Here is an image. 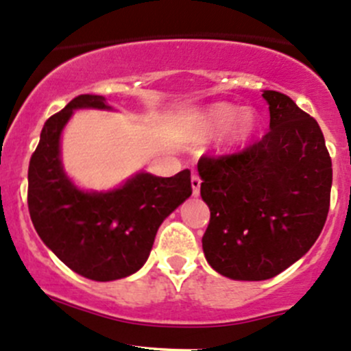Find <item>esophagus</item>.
I'll use <instances>...</instances> for the list:
<instances>
[{
    "label": "esophagus",
    "mask_w": 351,
    "mask_h": 351,
    "mask_svg": "<svg viewBox=\"0 0 351 351\" xmlns=\"http://www.w3.org/2000/svg\"><path fill=\"white\" fill-rule=\"evenodd\" d=\"M200 185H202L200 176L191 175V188H193V197H198V195H200Z\"/></svg>",
    "instance_id": "1"
}]
</instances>
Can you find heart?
Returning <instances> with one entry per match:
<instances>
[{"label": "heart", "mask_w": 351, "mask_h": 351, "mask_svg": "<svg viewBox=\"0 0 351 351\" xmlns=\"http://www.w3.org/2000/svg\"><path fill=\"white\" fill-rule=\"evenodd\" d=\"M259 129V114L254 109H241L232 102H213L198 114V132L204 138L220 132L217 147L220 151L234 147L249 141Z\"/></svg>", "instance_id": "obj_1"}]
</instances>
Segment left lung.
<instances>
[{"instance_id": "left-lung-1", "label": "left lung", "mask_w": 351, "mask_h": 351, "mask_svg": "<svg viewBox=\"0 0 351 351\" xmlns=\"http://www.w3.org/2000/svg\"><path fill=\"white\" fill-rule=\"evenodd\" d=\"M263 97L271 123L259 143L198 161L205 259L235 281L271 279L300 261L330 210L333 169L318 123L281 92Z\"/></svg>"}]
</instances>
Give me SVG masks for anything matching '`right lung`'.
Listing matches in <instances>:
<instances>
[{"instance_id":"add662e5","label":"right lung","mask_w":351,"mask_h":351,"mask_svg":"<svg viewBox=\"0 0 351 351\" xmlns=\"http://www.w3.org/2000/svg\"><path fill=\"white\" fill-rule=\"evenodd\" d=\"M79 109L112 110L102 95L84 94L47 119L28 166L29 217L43 243L73 272L116 281L145 265L160 225L191 195L190 171L169 178L139 171L112 190H82L60 156L62 132Z\"/></svg>"}]
</instances>
